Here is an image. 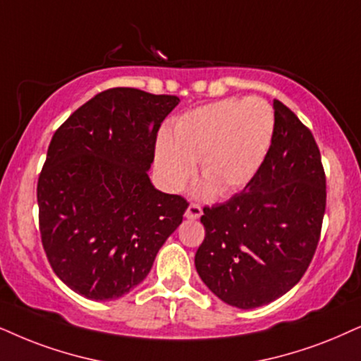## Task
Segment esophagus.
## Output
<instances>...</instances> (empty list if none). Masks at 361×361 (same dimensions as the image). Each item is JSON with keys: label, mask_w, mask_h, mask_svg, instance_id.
<instances>
[{"label": "esophagus", "mask_w": 361, "mask_h": 361, "mask_svg": "<svg viewBox=\"0 0 361 361\" xmlns=\"http://www.w3.org/2000/svg\"><path fill=\"white\" fill-rule=\"evenodd\" d=\"M202 207H200V204H196V203H191L188 208H186V212H185V216L188 218V220H198L200 216H202Z\"/></svg>", "instance_id": "obj_1"}]
</instances>
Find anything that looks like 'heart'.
Returning a JSON list of instances; mask_svg holds the SVG:
<instances>
[{"instance_id": "obj_1", "label": "heart", "mask_w": 361, "mask_h": 361, "mask_svg": "<svg viewBox=\"0 0 361 361\" xmlns=\"http://www.w3.org/2000/svg\"><path fill=\"white\" fill-rule=\"evenodd\" d=\"M275 111L267 99L226 98L186 113L175 143L163 138L157 165L168 186L180 190L202 163V175L220 196H230L257 176L270 152Z\"/></svg>"}]
</instances>
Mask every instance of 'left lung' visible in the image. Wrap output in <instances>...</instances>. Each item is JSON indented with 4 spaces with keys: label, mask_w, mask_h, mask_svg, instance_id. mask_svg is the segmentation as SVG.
Masks as SVG:
<instances>
[{
    "label": "left lung",
    "mask_w": 361,
    "mask_h": 361,
    "mask_svg": "<svg viewBox=\"0 0 361 361\" xmlns=\"http://www.w3.org/2000/svg\"><path fill=\"white\" fill-rule=\"evenodd\" d=\"M275 133L257 176L225 203L203 208L195 267L218 298L257 308L302 280L322 235L326 178L310 128L273 99Z\"/></svg>",
    "instance_id": "left-lung-1"
}]
</instances>
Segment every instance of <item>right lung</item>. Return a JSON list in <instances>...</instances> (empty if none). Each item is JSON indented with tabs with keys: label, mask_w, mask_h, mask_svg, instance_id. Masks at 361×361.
<instances>
[{
	"label": "right lung",
	"mask_w": 361,
	"mask_h": 361,
	"mask_svg": "<svg viewBox=\"0 0 361 361\" xmlns=\"http://www.w3.org/2000/svg\"><path fill=\"white\" fill-rule=\"evenodd\" d=\"M173 94L109 88L54 131L38 178L41 243L53 271L85 298L115 300L147 278L188 202L148 178Z\"/></svg>",
	"instance_id": "right-lung-1"
}]
</instances>
